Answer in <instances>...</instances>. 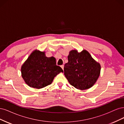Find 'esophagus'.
<instances>
[{
	"label": "esophagus",
	"instance_id": "esophagus-1",
	"mask_svg": "<svg viewBox=\"0 0 124 124\" xmlns=\"http://www.w3.org/2000/svg\"><path fill=\"white\" fill-rule=\"evenodd\" d=\"M61 67L62 69L63 70H64V65H61Z\"/></svg>",
	"mask_w": 124,
	"mask_h": 124
}]
</instances>
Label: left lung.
<instances>
[{
	"mask_svg": "<svg viewBox=\"0 0 124 124\" xmlns=\"http://www.w3.org/2000/svg\"><path fill=\"white\" fill-rule=\"evenodd\" d=\"M101 66L87 50L70 51L68 62L64 68V75L70 85L78 90L91 88L96 82L101 73Z\"/></svg>",
	"mask_w": 124,
	"mask_h": 124,
	"instance_id": "1",
	"label": "left lung"
}]
</instances>
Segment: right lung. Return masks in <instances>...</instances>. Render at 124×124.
<instances>
[{"mask_svg": "<svg viewBox=\"0 0 124 124\" xmlns=\"http://www.w3.org/2000/svg\"><path fill=\"white\" fill-rule=\"evenodd\" d=\"M63 72L56 65L54 57L48 58L45 51L34 50L21 67L22 76L28 85L40 89L53 82L54 78Z\"/></svg>", "mask_w": 124, "mask_h": 124, "instance_id": "add662e5", "label": "right lung"}]
</instances>
